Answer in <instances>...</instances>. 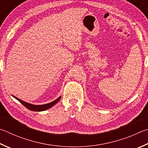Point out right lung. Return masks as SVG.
Wrapping results in <instances>:
<instances>
[{
  "label": "right lung",
  "instance_id": "1",
  "mask_svg": "<svg viewBox=\"0 0 148 148\" xmlns=\"http://www.w3.org/2000/svg\"><path fill=\"white\" fill-rule=\"evenodd\" d=\"M12 96H13V97H14L15 99H17L18 101L21 102V103H22L24 106L26 107V108L28 109L29 110H31V111H45V110L49 109V108H50V107H52V106H54L56 103H57L61 98V96H60V97H59L58 99H56V100L50 102V103H49L45 104V105H40V106H36V105H33V104L26 103V102L20 100L19 98L15 97V96H13V95H12Z\"/></svg>",
  "mask_w": 148,
  "mask_h": 148
}]
</instances>
